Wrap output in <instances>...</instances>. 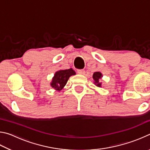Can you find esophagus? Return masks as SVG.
I'll list each match as a JSON object with an SVG mask.
<instances>
[{
	"label": "esophagus",
	"mask_w": 150,
	"mask_h": 150,
	"mask_svg": "<svg viewBox=\"0 0 150 150\" xmlns=\"http://www.w3.org/2000/svg\"><path fill=\"white\" fill-rule=\"evenodd\" d=\"M77 73L80 75H85V71L84 69H78L77 70Z\"/></svg>",
	"instance_id": "1"
}]
</instances>
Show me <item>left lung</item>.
<instances>
[{"mask_svg": "<svg viewBox=\"0 0 150 150\" xmlns=\"http://www.w3.org/2000/svg\"><path fill=\"white\" fill-rule=\"evenodd\" d=\"M103 77V75L100 72H95L93 75V78L94 79V83L96 86L98 87H101V83L100 82V79Z\"/></svg>", "mask_w": 150, "mask_h": 150, "instance_id": "left-lung-1", "label": "left lung"}]
</instances>
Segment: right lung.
Masks as SVG:
<instances>
[{
	"instance_id": "add662e5",
	"label": "right lung",
	"mask_w": 150,
	"mask_h": 150,
	"mask_svg": "<svg viewBox=\"0 0 150 150\" xmlns=\"http://www.w3.org/2000/svg\"><path fill=\"white\" fill-rule=\"evenodd\" d=\"M75 71H73L71 68L69 69L57 71L55 72L54 77H53L50 83L51 87L54 88L56 91H60L65 87L71 76L75 75Z\"/></svg>"
}]
</instances>
